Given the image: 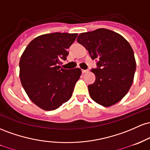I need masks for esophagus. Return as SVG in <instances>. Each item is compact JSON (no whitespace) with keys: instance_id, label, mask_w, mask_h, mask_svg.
Returning a JSON list of instances; mask_svg holds the SVG:
<instances>
[{"instance_id":"1","label":"esophagus","mask_w":150,"mask_h":150,"mask_svg":"<svg viewBox=\"0 0 150 150\" xmlns=\"http://www.w3.org/2000/svg\"><path fill=\"white\" fill-rule=\"evenodd\" d=\"M81 71H82V73H83V74L87 73V72H88V69H82Z\"/></svg>"}]
</instances>
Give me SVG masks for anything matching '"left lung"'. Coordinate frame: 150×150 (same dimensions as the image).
Returning <instances> with one entry per match:
<instances>
[{
    "label": "left lung",
    "mask_w": 150,
    "mask_h": 150,
    "mask_svg": "<svg viewBox=\"0 0 150 150\" xmlns=\"http://www.w3.org/2000/svg\"><path fill=\"white\" fill-rule=\"evenodd\" d=\"M77 42L98 60L97 67L91 69L95 82L88 86L91 98L105 107L117 103L133 82L136 62L130 45L118 33L104 28L81 33Z\"/></svg>",
    "instance_id": "obj_1"
}]
</instances>
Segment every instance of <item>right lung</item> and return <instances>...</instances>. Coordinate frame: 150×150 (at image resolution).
Returning <instances> with one entry per match:
<instances>
[{
    "label": "right lung",
    "instance_id": "obj_1",
    "mask_svg": "<svg viewBox=\"0 0 150 150\" xmlns=\"http://www.w3.org/2000/svg\"><path fill=\"white\" fill-rule=\"evenodd\" d=\"M77 35L65 33L40 35L30 42L22 54L21 83L30 100L43 110H55L71 97L81 70L64 69L59 65L67 59V50Z\"/></svg>",
    "mask_w": 150,
    "mask_h": 150
}]
</instances>
